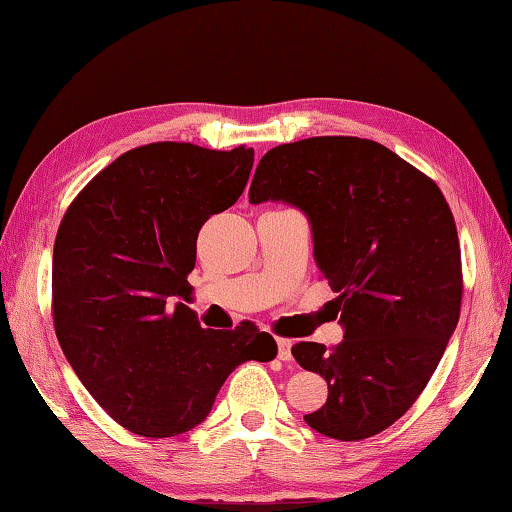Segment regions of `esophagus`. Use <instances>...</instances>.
<instances>
[{"label": "esophagus", "mask_w": 512, "mask_h": 512, "mask_svg": "<svg viewBox=\"0 0 512 512\" xmlns=\"http://www.w3.org/2000/svg\"><path fill=\"white\" fill-rule=\"evenodd\" d=\"M290 348H293V342L284 337H277V357L282 359V362H290L293 359V353H290Z\"/></svg>", "instance_id": "34e87169"}]
</instances>
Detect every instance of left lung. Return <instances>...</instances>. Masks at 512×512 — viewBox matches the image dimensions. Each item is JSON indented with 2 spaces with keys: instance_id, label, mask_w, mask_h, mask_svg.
Returning a JSON list of instances; mask_svg holds the SVG:
<instances>
[{
  "instance_id": "1",
  "label": "left lung",
  "mask_w": 512,
  "mask_h": 512,
  "mask_svg": "<svg viewBox=\"0 0 512 512\" xmlns=\"http://www.w3.org/2000/svg\"><path fill=\"white\" fill-rule=\"evenodd\" d=\"M248 199L302 210L337 293L342 342L293 346L328 384L306 424L342 442L382 433L422 395L459 322L462 253L442 190L370 139L308 137L268 150Z\"/></svg>"
}]
</instances>
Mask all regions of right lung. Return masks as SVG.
<instances>
[{
    "label": "right lung",
    "mask_w": 512,
    "mask_h": 512,
    "mask_svg": "<svg viewBox=\"0 0 512 512\" xmlns=\"http://www.w3.org/2000/svg\"><path fill=\"white\" fill-rule=\"evenodd\" d=\"M255 150L157 142L117 157L68 206L53 250V319L68 364L119 426L202 424L233 370L277 355L253 322L202 328L188 273L206 219L244 193Z\"/></svg>",
    "instance_id": "add662e5"
}]
</instances>
